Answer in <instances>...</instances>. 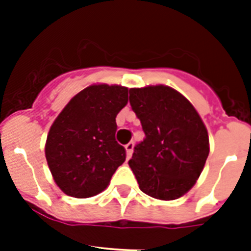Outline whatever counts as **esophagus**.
<instances>
[{
  "instance_id": "obj_1",
  "label": "esophagus",
  "mask_w": 251,
  "mask_h": 251,
  "mask_svg": "<svg viewBox=\"0 0 251 251\" xmlns=\"http://www.w3.org/2000/svg\"><path fill=\"white\" fill-rule=\"evenodd\" d=\"M125 150H126V155H127V159H130V156H131V153H133V150H134L133 142H129L127 145H125Z\"/></svg>"
}]
</instances>
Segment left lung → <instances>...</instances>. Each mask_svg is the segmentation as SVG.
<instances>
[{"instance_id": "8db88e82", "label": "left lung", "mask_w": 251, "mask_h": 251, "mask_svg": "<svg viewBox=\"0 0 251 251\" xmlns=\"http://www.w3.org/2000/svg\"><path fill=\"white\" fill-rule=\"evenodd\" d=\"M129 94L130 105L146 134L129 160L139 189L161 201L182 197L195 185L210 152L202 118L171 87L130 88Z\"/></svg>"}]
</instances>
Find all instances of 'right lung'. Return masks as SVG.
Listing matches in <instances>:
<instances>
[{
    "instance_id": "add662e5",
    "label": "right lung",
    "mask_w": 251,
    "mask_h": 251,
    "mask_svg": "<svg viewBox=\"0 0 251 251\" xmlns=\"http://www.w3.org/2000/svg\"><path fill=\"white\" fill-rule=\"evenodd\" d=\"M127 92L117 84H92L76 94L52 124L45 157L65 194L90 198L101 193L125 161V149L116 141V117L127 104Z\"/></svg>"
}]
</instances>
